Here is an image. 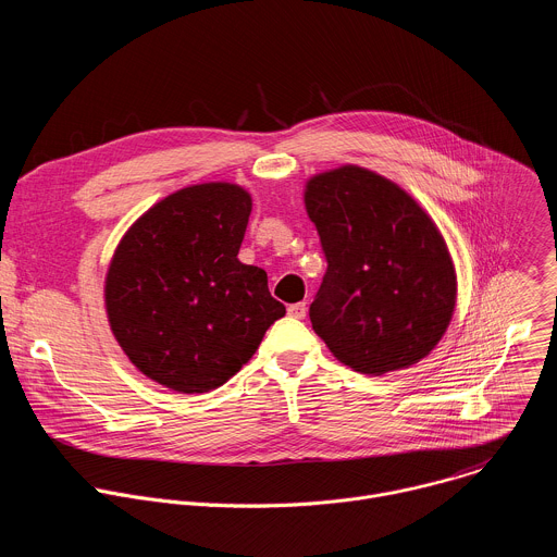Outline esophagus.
<instances>
[{
    "label": "esophagus",
    "mask_w": 557,
    "mask_h": 557,
    "mask_svg": "<svg viewBox=\"0 0 557 557\" xmlns=\"http://www.w3.org/2000/svg\"><path fill=\"white\" fill-rule=\"evenodd\" d=\"M306 312H308V306H306L304 301H299V304H290V306H288V314H290V317H295V319H304V317H306Z\"/></svg>",
    "instance_id": "esophagus-1"
}]
</instances>
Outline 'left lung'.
Returning <instances> with one entry per match:
<instances>
[{"mask_svg": "<svg viewBox=\"0 0 557 557\" xmlns=\"http://www.w3.org/2000/svg\"><path fill=\"white\" fill-rule=\"evenodd\" d=\"M304 201L327 260L310 321L330 351L369 376L429 356L457 299L455 267L429 214L358 165L314 174Z\"/></svg>", "mask_w": 557, "mask_h": 557, "instance_id": "1", "label": "left lung"}]
</instances>
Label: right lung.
Masks as SVG:
<instances>
[{
    "mask_svg": "<svg viewBox=\"0 0 557 557\" xmlns=\"http://www.w3.org/2000/svg\"><path fill=\"white\" fill-rule=\"evenodd\" d=\"M249 214L240 185H190L152 206L120 240L104 282L107 314L150 381L178 394L212 392L284 317L267 273L238 260Z\"/></svg>",
    "mask_w": 557,
    "mask_h": 557,
    "instance_id": "obj_1",
    "label": "right lung"
}]
</instances>
